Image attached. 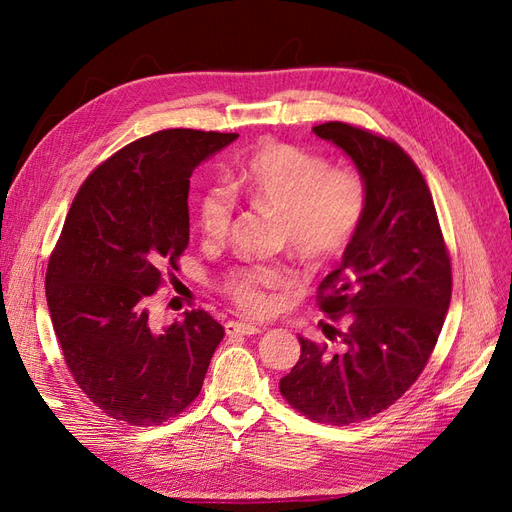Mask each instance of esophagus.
I'll return each mask as SVG.
<instances>
[{
  "mask_svg": "<svg viewBox=\"0 0 512 512\" xmlns=\"http://www.w3.org/2000/svg\"><path fill=\"white\" fill-rule=\"evenodd\" d=\"M263 325H253V323H240V320H230V323L225 325V333L227 335H257L261 333Z\"/></svg>",
  "mask_w": 512,
  "mask_h": 512,
  "instance_id": "esophagus-1",
  "label": "esophagus"
}]
</instances>
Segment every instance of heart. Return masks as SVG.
Masks as SVG:
<instances>
[{
  "instance_id": "obj_1",
  "label": "heart",
  "mask_w": 512,
  "mask_h": 512,
  "mask_svg": "<svg viewBox=\"0 0 512 512\" xmlns=\"http://www.w3.org/2000/svg\"><path fill=\"white\" fill-rule=\"evenodd\" d=\"M230 186L255 208L280 217L289 249L308 261L342 253L367 211V183L356 168L329 166L325 158L287 143L257 147ZM231 193L213 185L202 196L198 225L206 238L230 234L236 206ZM293 285L295 274L287 266H242L223 278L227 297L255 316L272 312L276 295Z\"/></svg>"
}]
</instances>
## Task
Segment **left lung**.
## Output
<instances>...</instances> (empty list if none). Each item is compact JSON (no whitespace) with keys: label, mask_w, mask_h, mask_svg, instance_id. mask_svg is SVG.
Returning <instances> with one entry per match:
<instances>
[{"label":"left lung","mask_w":512,"mask_h":512,"mask_svg":"<svg viewBox=\"0 0 512 512\" xmlns=\"http://www.w3.org/2000/svg\"><path fill=\"white\" fill-rule=\"evenodd\" d=\"M367 183V211L318 287V306L344 331L331 352L299 337L301 356L280 380L310 420L344 426L388 409L424 371L451 301V263L430 189L405 151L344 122L314 126Z\"/></svg>","instance_id":"1"}]
</instances>
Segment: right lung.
Segmentation results:
<instances>
[{
    "label": "right lung",
    "mask_w": 512,
    "mask_h": 512,
    "mask_svg": "<svg viewBox=\"0 0 512 512\" xmlns=\"http://www.w3.org/2000/svg\"><path fill=\"white\" fill-rule=\"evenodd\" d=\"M236 139L154 132L94 170L69 208L46 301L75 384L113 420L162 424L200 394L223 327L192 310L156 329L147 304L189 242V177Z\"/></svg>",
    "instance_id": "1"
}]
</instances>
